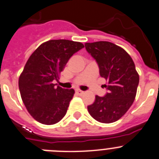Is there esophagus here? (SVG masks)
Wrapping results in <instances>:
<instances>
[{"mask_svg": "<svg viewBox=\"0 0 159 159\" xmlns=\"http://www.w3.org/2000/svg\"><path fill=\"white\" fill-rule=\"evenodd\" d=\"M76 93L78 94L79 95H82L84 94V92H83L81 90H76Z\"/></svg>", "mask_w": 159, "mask_h": 159, "instance_id": "esophagus-1", "label": "esophagus"}]
</instances>
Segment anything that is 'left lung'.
<instances>
[{"instance_id":"obj_1","label":"left lung","mask_w":159,"mask_h":159,"mask_svg":"<svg viewBox=\"0 0 159 159\" xmlns=\"http://www.w3.org/2000/svg\"><path fill=\"white\" fill-rule=\"evenodd\" d=\"M85 48L98 63L100 75L108 83L105 85L107 95H96L93 104L88 107V112L99 123H114L134 102L139 75L134 61L123 48L108 41L86 43Z\"/></svg>"}]
</instances>
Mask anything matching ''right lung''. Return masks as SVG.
<instances>
[{"instance_id": "obj_1", "label": "right lung", "mask_w": 159, "mask_h": 159, "mask_svg": "<svg viewBox=\"0 0 159 159\" xmlns=\"http://www.w3.org/2000/svg\"><path fill=\"white\" fill-rule=\"evenodd\" d=\"M84 48L80 42L51 40L33 52L19 77L22 101L32 117L39 123L53 125L67 113L74 89H64L52 84L74 53Z\"/></svg>"}]
</instances>
